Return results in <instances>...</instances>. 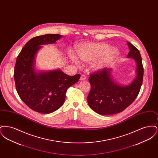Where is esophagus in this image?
<instances>
[{
	"label": "esophagus",
	"mask_w": 158,
	"mask_h": 158,
	"mask_svg": "<svg viewBox=\"0 0 158 158\" xmlns=\"http://www.w3.org/2000/svg\"><path fill=\"white\" fill-rule=\"evenodd\" d=\"M87 79V77H86V76L85 75H82L81 76V78H80V79L81 80V81H84V80H86Z\"/></svg>",
	"instance_id": "esophagus-1"
}]
</instances>
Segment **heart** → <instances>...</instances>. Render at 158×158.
Wrapping results in <instances>:
<instances>
[{"label":"heart","instance_id":"heart-1","mask_svg":"<svg viewBox=\"0 0 158 158\" xmlns=\"http://www.w3.org/2000/svg\"><path fill=\"white\" fill-rule=\"evenodd\" d=\"M79 59L85 63L92 62L91 67L99 70L108 67L117 57L119 52L115 47H110L105 43H86L76 47ZM70 57L76 64L79 61L73 53H70Z\"/></svg>","mask_w":158,"mask_h":158}]
</instances>
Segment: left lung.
<instances>
[{
  "label": "left lung",
  "mask_w": 158,
  "mask_h": 158,
  "mask_svg": "<svg viewBox=\"0 0 158 158\" xmlns=\"http://www.w3.org/2000/svg\"><path fill=\"white\" fill-rule=\"evenodd\" d=\"M127 43L130 50L127 57H132L137 64V76L132 82L126 86L117 85L111 77V69L108 68L90 74L88 103L99 114L106 115L122 112L135 100L140 90L144 72L141 55L132 44L128 41Z\"/></svg>",
  "instance_id": "8db88e82"
}]
</instances>
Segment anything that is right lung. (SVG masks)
Wrapping results in <instances>:
<instances>
[{"instance_id": "right-lung-1", "label": "right lung", "mask_w": 158, "mask_h": 158, "mask_svg": "<svg viewBox=\"0 0 158 158\" xmlns=\"http://www.w3.org/2000/svg\"><path fill=\"white\" fill-rule=\"evenodd\" d=\"M59 34H45L32 38L17 57L14 70L16 91L23 102L32 110L42 114L56 111L63 104L68 88L78 82L81 75L69 76L59 69L36 73L35 56L43 44L54 43Z\"/></svg>"}]
</instances>
